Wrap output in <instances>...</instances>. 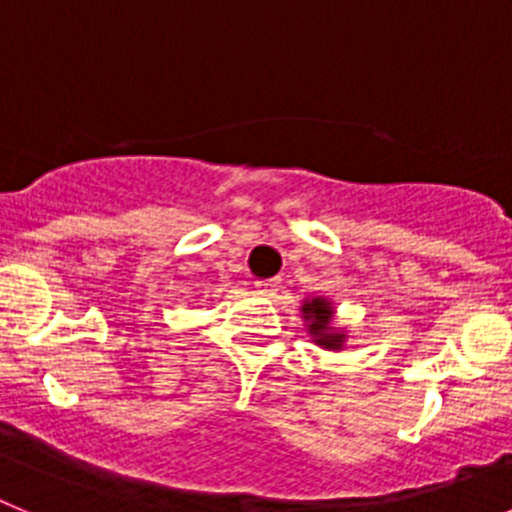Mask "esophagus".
Here are the masks:
<instances>
[{
	"mask_svg": "<svg viewBox=\"0 0 512 512\" xmlns=\"http://www.w3.org/2000/svg\"><path fill=\"white\" fill-rule=\"evenodd\" d=\"M256 292H261L264 297H274L279 292V282L277 279H259L256 282Z\"/></svg>",
	"mask_w": 512,
	"mask_h": 512,
	"instance_id": "esophagus-1",
	"label": "esophagus"
}]
</instances>
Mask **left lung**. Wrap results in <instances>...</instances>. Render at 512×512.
<instances>
[{
  "label": "left lung",
  "instance_id": "obj_1",
  "mask_svg": "<svg viewBox=\"0 0 512 512\" xmlns=\"http://www.w3.org/2000/svg\"><path fill=\"white\" fill-rule=\"evenodd\" d=\"M300 310L312 343H318L320 348H328V351H341L346 343V330L333 325V315H336L333 302L328 297H310L302 302Z\"/></svg>",
  "mask_w": 512,
  "mask_h": 512
}]
</instances>
